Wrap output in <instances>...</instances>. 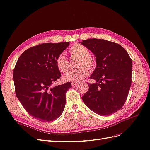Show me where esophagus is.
I'll return each mask as SVG.
<instances>
[{
	"label": "esophagus",
	"instance_id": "34e87169",
	"mask_svg": "<svg viewBox=\"0 0 150 150\" xmlns=\"http://www.w3.org/2000/svg\"><path fill=\"white\" fill-rule=\"evenodd\" d=\"M76 84H78V82H71V85H72L73 86H76Z\"/></svg>",
	"mask_w": 150,
	"mask_h": 150
}]
</instances>
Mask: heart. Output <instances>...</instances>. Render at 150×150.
I'll use <instances>...</instances> for the list:
<instances>
[{"instance_id":"obj_1","label":"heart","mask_w":150,"mask_h":150,"mask_svg":"<svg viewBox=\"0 0 150 150\" xmlns=\"http://www.w3.org/2000/svg\"><path fill=\"white\" fill-rule=\"evenodd\" d=\"M69 53L72 57L78 58L75 70L68 72L63 76V80L68 82H79L84 79L89 74V71H93L96 67V59L90 55L88 48L80 43L73 45L69 48ZM55 64L57 69L62 74L68 70V61L64 53H61L55 59Z\"/></svg>"}]
</instances>
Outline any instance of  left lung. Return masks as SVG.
<instances>
[{
  "instance_id": "8db88e82",
  "label": "left lung",
  "mask_w": 150,
  "mask_h": 150,
  "mask_svg": "<svg viewBox=\"0 0 150 150\" xmlns=\"http://www.w3.org/2000/svg\"><path fill=\"white\" fill-rule=\"evenodd\" d=\"M96 56V67L90 76L95 83L82 96L93 112L109 116L123 107L132 83V61L120 45L103 39H88L81 43Z\"/></svg>"
}]
</instances>
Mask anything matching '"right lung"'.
Returning <instances> with one entry per match:
<instances>
[{
  "mask_svg": "<svg viewBox=\"0 0 150 150\" xmlns=\"http://www.w3.org/2000/svg\"><path fill=\"white\" fill-rule=\"evenodd\" d=\"M69 42L41 43L28 48L18 58L13 70L16 96L27 112L35 119L50 122L61 116L66 93L71 83L52 87L61 77L55 59Z\"/></svg>",
  "mask_w": 150,
  "mask_h": 150,
  "instance_id": "1",
  "label": "right lung"
}]
</instances>
